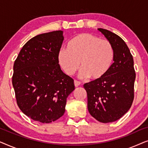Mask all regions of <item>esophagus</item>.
Returning a JSON list of instances; mask_svg holds the SVG:
<instances>
[{
    "label": "esophagus",
    "instance_id": "1",
    "mask_svg": "<svg viewBox=\"0 0 148 148\" xmlns=\"http://www.w3.org/2000/svg\"><path fill=\"white\" fill-rule=\"evenodd\" d=\"M74 84H75V87H78L79 86H80V85H81V83L79 82H78V81L75 80L74 81Z\"/></svg>",
    "mask_w": 148,
    "mask_h": 148
}]
</instances>
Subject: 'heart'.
<instances>
[{
    "instance_id": "obj_1",
    "label": "heart",
    "mask_w": 148,
    "mask_h": 148,
    "mask_svg": "<svg viewBox=\"0 0 148 148\" xmlns=\"http://www.w3.org/2000/svg\"><path fill=\"white\" fill-rule=\"evenodd\" d=\"M114 58V49L107 40L89 33L75 36L69 42L66 49L58 53L60 66L68 75H72L82 68L81 77L99 79L110 69Z\"/></svg>"
}]
</instances>
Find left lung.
<instances>
[{"instance_id": "8db88e82", "label": "left lung", "mask_w": 148, "mask_h": 148, "mask_svg": "<svg viewBox=\"0 0 148 148\" xmlns=\"http://www.w3.org/2000/svg\"><path fill=\"white\" fill-rule=\"evenodd\" d=\"M98 29L114 47V62L103 77L86 83L84 87L90 114L99 122L107 123L121 118L131 108L135 73L133 56L124 40L108 30Z\"/></svg>"}]
</instances>
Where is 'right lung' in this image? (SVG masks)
I'll use <instances>...</instances> for the list:
<instances>
[{
  "label": "right lung",
  "mask_w": 148,
  "mask_h": 148,
  "mask_svg": "<svg viewBox=\"0 0 148 148\" xmlns=\"http://www.w3.org/2000/svg\"><path fill=\"white\" fill-rule=\"evenodd\" d=\"M62 34L59 30L32 38L14 62L12 84L18 106L28 117L42 123L64 114L66 98L75 90L73 79L58 64Z\"/></svg>",
  "instance_id": "add662e5"
}]
</instances>
